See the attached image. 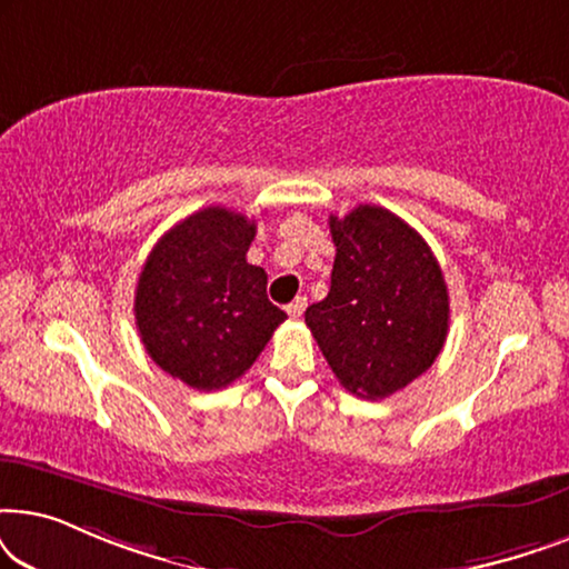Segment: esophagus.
Wrapping results in <instances>:
<instances>
[{
	"instance_id": "34e87169",
	"label": "esophagus",
	"mask_w": 569,
	"mask_h": 569,
	"mask_svg": "<svg viewBox=\"0 0 569 569\" xmlns=\"http://www.w3.org/2000/svg\"><path fill=\"white\" fill-rule=\"evenodd\" d=\"M306 306H308V298H295L290 306H287V313H290V318H300L302 316V310H306Z\"/></svg>"
}]
</instances>
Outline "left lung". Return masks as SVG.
<instances>
[{
    "label": "left lung",
    "instance_id": "obj_1",
    "mask_svg": "<svg viewBox=\"0 0 569 569\" xmlns=\"http://www.w3.org/2000/svg\"><path fill=\"white\" fill-rule=\"evenodd\" d=\"M329 228L331 290L306 310V323L347 391L386 399L422 376L446 345V279L425 238L383 207L331 214Z\"/></svg>",
    "mask_w": 569,
    "mask_h": 569
}]
</instances>
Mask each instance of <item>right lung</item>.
Returning <instances> with one entry per match:
<instances>
[{"label":"right lung","instance_id":"obj_1","mask_svg":"<svg viewBox=\"0 0 569 569\" xmlns=\"http://www.w3.org/2000/svg\"><path fill=\"white\" fill-rule=\"evenodd\" d=\"M256 222L199 209L147 256L134 316L147 355L197 391L230 386L256 362L287 313L267 298V271L246 261Z\"/></svg>","mask_w":569,"mask_h":569}]
</instances>
